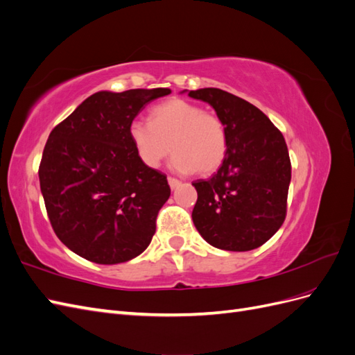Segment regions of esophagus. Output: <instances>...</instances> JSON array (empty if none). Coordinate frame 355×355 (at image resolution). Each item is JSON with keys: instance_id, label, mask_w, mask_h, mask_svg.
<instances>
[{"instance_id": "34e87169", "label": "esophagus", "mask_w": 355, "mask_h": 355, "mask_svg": "<svg viewBox=\"0 0 355 355\" xmlns=\"http://www.w3.org/2000/svg\"><path fill=\"white\" fill-rule=\"evenodd\" d=\"M168 185H170L171 189H175V188H178L180 185V182L178 179H175V178H168Z\"/></svg>"}]
</instances>
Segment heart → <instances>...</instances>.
<instances>
[{"instance_id": "1", "label": "heart", "mask_w": 355, "mask_h": 355, "mask_svg": "<svg viewBox=\"0 0 355 355\" xmlns=\"http://www.w3.org/2000/svg\"><path fill=\"white\" fill-rule=\"evenodd\" d=\"M128 137L141 163L157 168L175 153L170 167L178 173H213L228 151L227 128L218 115L184 99L159 103L149 112V124L135 120Z\"/></svg>"}]
</instances>
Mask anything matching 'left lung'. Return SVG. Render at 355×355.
<instances>
[{
    "mask_svg": "<svg viewBox=\"0 0 355 355\" xmlns=\"http://www.w3.org/2000/svg\"><path fill=\"white\" fill-rule=\"evenodd\" d=\"M188 96L209 103L228 136L219 170L192 184L198 194L192 220L216 249L253 250L286 219L292 166L284 137L261 110L239 96L211 87L191 90Z\"/></svg>",
    "mask_w": 355,
    "mask_h": 355,
    "instance_id": "8db88e82",
    "label": "left lung"
}]
</instances>
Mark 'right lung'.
Here are the masks:
<instances>
[{"label":"right lung","mask_w":355,"mask_h":355,"mask_svg":"<svg viewBox=\"0 0 355 355\" xmlns=\"http://www.w3.org/2000/svg\"><path fill=\"white\" fill-rule=\"evenodd\" d=\"M170 93L98 92L51 130L38 170L41 194L58 239L84 259L123 263L151 243L170 187L137 158L128 124Z\"/></svg>","instance_id":"1"}]
</instances>
